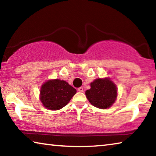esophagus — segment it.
<instances>
[{
  "label": "esophagus",
  "instance_id": "1",
  "mask_svg": "<svg viewBox=\"0 0 156 156\" xmlns=\"http://www.w3.org/2000/svg\"><path fill=\"white\" fill-rule=\"evenodd\" d=\"M78 91L79 92H83L84 89L83 87H79V88H78Z\"/></svg>",
  "mask_w": 156,
  "mask_h": 156
}]
</instances>
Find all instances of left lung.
I'll list each match as a JSON object with an SVG mask.
<instances>
[{
	"mask_svg": "<svg viewBox=\"0 0 156 156\" xmlns=\"http://www.w3.org/2000/svg\"><path fill=\"white\" fill-rule=\"evenodd\" d=\"M85 92L89 102L97 108L105 109L114 103L117 98V87L109 78H98L90 84Z\"/></svg>",
	"mask_w": 156,
	"mask_h": 156,
	"instance_id": "left-lung-1",
	"label": "left lung"
}]
</instances>
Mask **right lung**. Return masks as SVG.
<instances>
[{"label": "right lung", "instance_id": "right-lung-1", "mask_svg": "<svg viewBox=\"0 0 156 156\" xmlns=\"http://www.w3.org/2000/svg\"><path fill=\"white\" fill-rule=\"evenodd\" d=\"M76 93L68 83L60 79L47 80L42 85L40 100L44 107L49 110H59L68 104Z\"/></svg>", "mask_w": 156, "mask_h": 156}]
</instances>
